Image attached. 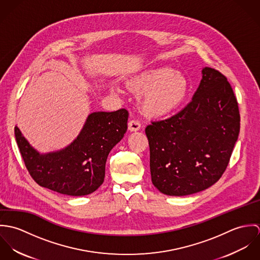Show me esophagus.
I'll return each instance as SVG.
<instances>
[{
  "label": "esophagus",
  "instance_id": "obj_1",
  "mask_svg": "<svg viewBox=\"0 0 260 260\" xmlns=\"http://www.w3.org/2000/svg\"><path fill=\"white\" fill-rule=\"evenodd\" d=\"M141 129V124L139 121L137 120H131L129 123H128V130L130 132H136L138 130Z\"/></svg>",
  "mask_w": 260,
  "mask_h": 260
}]
</instances>
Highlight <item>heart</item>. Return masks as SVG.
Returning a JSON list of instances; mask_svg holds the SVG:
<instances>
[{
    "instance_id": "b5f03b06",
    "label": "heart",
    "mask_w": 260,
    "mask_h": 260,
    "mask_svg": "<svg viewBox=\"0 0 260 260\" xmlns=\"http://www.w3.org/2000/svg\"><path fill=\"white\" fill-rule=\"evenodd\" d=\"M132 91L142 93L141 108L149 116L162 117L177 110L188 92V81L168 67H155L134 76L129 84ZM118 94V87H111Z\"/></svg>"
}]
</instances>
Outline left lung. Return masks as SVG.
I'll return each mask as SVG.
<instances>
[{"label":"left lung","instance_id":"1","mask_svg":"<svg viewBox=\"0 0 260 260\" xmlns=\"http://www.w3.org/2000/svg\"><path fill=\"white\" fill-rule=\"evenodd\" d=\"M183 110L145 129L152 183L170 196H185L216 183L240 129L238 104L226 77L204 67Z\"/></svg>","mask_w":260,"mask_h":260}]
</instances>
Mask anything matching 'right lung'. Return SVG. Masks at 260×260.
<instances>
[{"instance_id":"1","label":"right lung","mask_w":260,"mask_h":260,"mask_svg":"<svg viewBox=\"0 0 260 260\" xmlns=\"http://www.w3.org/2000/svg\"><path fill=\"white\" fill-rule=\"evenodd\" d=\"M129 113L93 112L71 144L40 153L15 127V137L32 178L42 187L70 196L93 193L104 182L107 157L127 131Z\"/></svg>"}]
</instances>
